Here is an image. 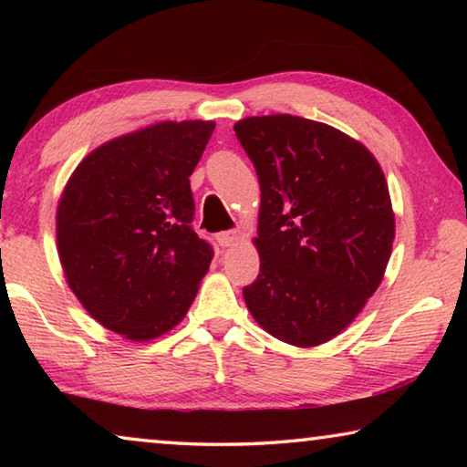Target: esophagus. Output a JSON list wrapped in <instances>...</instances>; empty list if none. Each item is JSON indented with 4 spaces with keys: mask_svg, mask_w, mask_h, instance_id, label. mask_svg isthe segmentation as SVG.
Here are the masks:
<instances>
[{
    "mask_svg": "<svg viewBox=\"0 0 467 467\" xmlns=\"http://www.w3.org/2000/svg\"><path fill=\"white\" fill-rule=\"evenodd\" d=\"M239 233L236 231H224V233H218V243L223 244V247H233V244L239 243Z\"/></svg>",
    "mask_w": 467,
    "mask_h": 467,
    "instance_id": "obj_1",
    "label": "esophagus"
}]
</instances>
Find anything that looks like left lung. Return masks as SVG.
Segmentation results:
<instances>
[{
    "mask_svg": "<svg viewBox=\"0 0 467 467\" xmlns=\"http://www.w3.org/2000/svg\"><path fill=\"white\" fill-rule=\"evenodd\" d=\"M234 133L262 189L253 239L262 265L243 288L247 309L282 342H329L389 262L395 216L383 171L360 141L303 117H247Z\"/></svg>",
    "mask_w": 467,
    "mask_h": 467,
    "instance_id": "1",
    "label": "left lung"
}]
</instances>
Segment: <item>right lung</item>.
<instances>
[{
  "label": "right lung",
  "instance_id": "obj_1",
  "mask_svg": "<svg viewBox=\"0 0 467 467\" xmlns=\"http://www.w3.org/2000/svg\"><path fill=\"white\" fill-rule=\"evenodd\" d=\"M214 121H162L84 158L57 205V251L69 288L100 326L133 342L185 317L208 272L193 231L189 177Z\"/></svg>",
  "mask_w": 467,
  "mask_h": 467
}]
</instances>
